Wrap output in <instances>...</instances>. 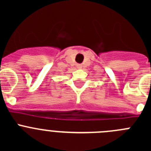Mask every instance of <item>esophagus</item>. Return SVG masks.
<instances>
[{
    "label": "esophagus",
    "mask_w": 151,
    "mask_h": 151,
    "mask_svg": "<svg viewBox=\"0 0 151 151\" xmlns=\"http://www.w3.org/2000/svg\"><path fill=\"white\" fill-rule=\"evenodd\" d=\"M77 67H78V69H80V68H82V66H81V65H78V66H77Z\"/></svg>",
    "instance_id": "esophagus-1"
}]
</instances>
